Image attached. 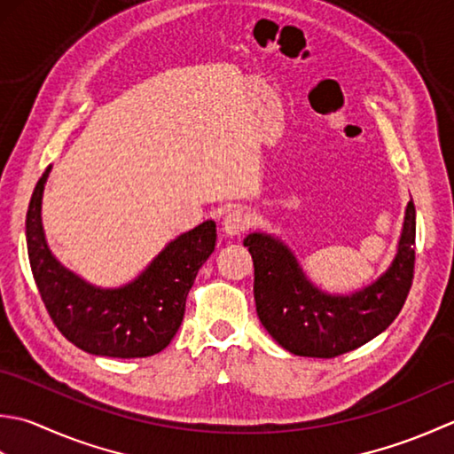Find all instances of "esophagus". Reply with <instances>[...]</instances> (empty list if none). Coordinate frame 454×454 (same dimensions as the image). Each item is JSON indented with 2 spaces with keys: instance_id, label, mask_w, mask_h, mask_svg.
Masks as SVG:
<instances>
[{
  "instance_id": "esophagus-1",
  "label": "esophagus",
  "mask_w": 454,
  "mask_h": 454,
  "mask_svg": "<svg viewBox=\"0 0 454 454\" xmlns=\"http://www.w3.org/2000/svg\"><path fill=\"white\" fill-rule=\"evenodd\" d=\"M221 227H223V233L227 237H237L248 227V215L240 209H231L229 214L223 217V223H221Z\"/></svg>"
}]
</instances>
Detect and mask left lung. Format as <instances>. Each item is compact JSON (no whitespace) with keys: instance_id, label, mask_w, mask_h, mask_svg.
<instances>
[{"instance_id":"1","label":"left lung","mask_w":454,"mask_h":454,"mask_svg":"<svg viewBox=\"0 0 454 454\" xmlns=\"http://www.w3.org/2000/svg\"><path fill=\"white\" fill-rule=\"evenodd\" d=\"M254 264L258 319L270 337L298 356L333 358L363 347L397 317L408 298L415 261V206L408 203L390 266L350 294L317 288L292 248L264 231L245 237Z\"/></svg>"}]
</instances>
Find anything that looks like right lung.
Wrapping results in <instances>:
<instances>
[{
    "label": "right lung",
    "instance_id": "obj_1",
    "mask_svg": "<svg viewBox=\"0 0 454 454\" xmlns=\"http://www.w3.org/2000/svg\"><path fill=\"white\" fill-rule=\"evenodd\" d=\"M51 168L35 186L25 235L36 288L54 325L90 355L141 358L160 353L180 329L192 284L214 253L215 221L172 239L135 280L99 288L60 264L46 243L41 209Z\"/></svg>",
    "mask_w": 454,
    "mask_h": 454
}]
</instances>
